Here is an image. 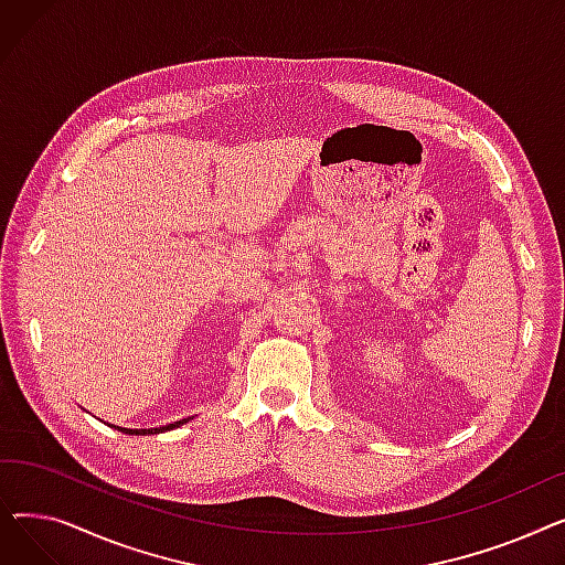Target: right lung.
I'll list each match as a JSON object with an SVG mask.
<instances>
[{"instance_id":"1","label":"right lung","mask_w":565,"mask_h":565,"mask_svg":"<svg viewBox=\"0 0 565 565\" xmlns=\"http://www.w3.org/2000/svg\"><path fill=\"white\" fill-rule=\"evenodd\" d=\"M190 419H181V422H173V424H167V426H160V428H118V426H114L116 430H121V433H126V435H158V433H164V430H173V428H178V426H183V424H188Z\"/></svg>"}]
</instances>
